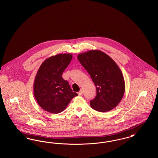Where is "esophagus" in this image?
Masks as SVG:
<instances>
[{"label": "esophagus", "mask_w": 158, "mask_h": 158, "mask_svg": "<svg viewBox=\"0 0 158 158\" xmlns=\"http://www.w3.org/2000/svg\"><path fill=\"white\" fill-rule=\"evenodd\" d=\"M83 89H81L80 91L78 92V94H79V95H82L83 94Z\"/></svg>", "instance_id": "esophagus-1"}]
</instances>
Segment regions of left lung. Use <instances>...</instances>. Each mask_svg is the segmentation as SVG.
<instances>
[{
  "label": "left lung",
  "mask_w": 158,
  "mask_h": 158,
  "mask_svg": "<svg viewBox=\"0 0 158 158\" xmlns=\"http://www.w3.org/2000/svg\"><path fill=\"white\" fill-rule=\"evenodd\" d=\"M77 59L96 87L97 95L90 101V106L99 112L109 111L116 107L125 91L124 77L116 63L98 50L81 53Z\"/></svg>",
  "instance_id": "left-lung-1"
}]
</instances>
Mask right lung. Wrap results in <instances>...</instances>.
Here are the masks:
<instances>
[{"mask_svg": "<svg viewBox=\"0 0 158 158\" xmlns=\"http://www.w3.org/2000/svg\"><path fill=\"white\" fill-rule=\"evenodd\" d=\"M72 57L70 53L53 56L44 60L38 70L34 83V95L38 105L48 113L61 112L77 95L62 77Z\"/></svg>", "mask_w": 158, "mask_h": 158, "instance_id": "1", "label": "right lung"}]
</instances>
